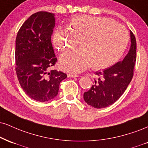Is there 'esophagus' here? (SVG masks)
Wrapping results in <instances>:
<instances>
[{
  "mask_svg": "<svg viewBox=\"0 0 148 148\" xmlns=\"http://www.w3.org/2000/svg\"><path fill=\"white\" fill-rule=\"evenodd\" d=\"M67 76L69 78H74V77H79V76L76 75V74H68Z\"/></svg>",
  "mask_w": 148,
  "mask_h": 148,
  "instance_id": "34e87169",
  "label": "esophagus"
}]
</instances>
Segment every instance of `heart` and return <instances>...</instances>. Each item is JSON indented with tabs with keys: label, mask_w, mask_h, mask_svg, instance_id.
I'll list each match as a JSON object with an SVG mask.
<instances>
[{
	"label": "heart",
	"mask_w": 148,
	"mask_h": 148,
	"mask_svg": "<svg viewBox=\"0 0 148 148\" xmlns=\"http://www.w3.org/2000/svg\"><path fill=\"white\" fill-rule=\"evenodd\" d=\"M68 27H57L52 35L53 45L61 52L81 41V49L60 57V67L68 72L79 73L91 66L94 70L108 68L121 58L129 42L125 27L109 18L78 15L70 19Z\"/></svg>",
	"instance_id": "heart-1"
}]
</instances>
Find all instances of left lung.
Returning <instances> with one entry per match:
<instances>
[{
  "label": "left lung",
  "instance_id": "obj_1",
  "mask_svg": "<svg viewBox=\"0 0 148 148\" xmlns=\"http://www.w3.org/2000/svg\"><path fill=\"white\" fill-rule=\"evenodd\" d=\"M130 38V49L122 61L103 72H95L99 78L90 90L83 94L88 105L97 109L106 108L114 103L125 91L134 75L136 60V41L131 31Z\"/></svg>",
  "mask_w": 148,
  "mask_h": 148
}]
</instances>
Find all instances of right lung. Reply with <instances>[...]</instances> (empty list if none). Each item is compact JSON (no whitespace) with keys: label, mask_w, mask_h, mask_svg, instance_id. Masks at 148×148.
Masks as SVG:
<instances>
[{"label":"right lung","mask_w":148,"mask_h":148,"mask_svg":"<svg viewBox=\"0 0 148 148\" xmlns=\"http://www.w3.org/2000/svg\"><path fill=\"white\" fill-rule=\"evenodd\" d=\"M55 26L54 14L38 12L30 16L18 32L16 38V72L23 91L39 102L53 99L60 83L67 74L49 69L57 62L51 36Z\"/></svg>","instance_id":"obj_1"}]
</instances>
